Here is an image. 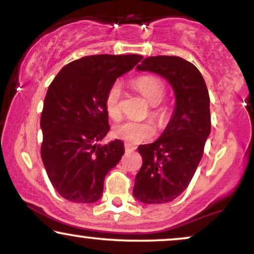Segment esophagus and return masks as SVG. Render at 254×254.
Returning <instances> with one entry per match:
<instances>
[{
	"label": "esophagus",
	"mask_w": 254,
	"mask_h": 254,
	"mask_svg": "<svg viewBox=\"0 0 254 254\" xmlns=\"http://www.w3.org/2000/svg\"><path fill=\"white\" fill-rule=\"evenodd\" d=\"M134 150H135V147H131V145L128 143L125 144V151L126 152H133Z\"/></svg>",
	"instance_id": "1"
}]
</instances>
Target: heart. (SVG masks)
<instances>
[{
	"label": "heart",
	"instance_id": "heart-1",
	"mask_svg": "<svg viewBox=\"0 0 254 254\" xmlns=\"http://www.w3.org/2000/svg\"><path fill=\"white\" fill-rule=\"evenodd\" d=\"M133 85L151 105L149 116L156 121L158 126H164L169 119L168 106L161 105L165 97V85L161 78L154 75H143L133 79ZM121 98L123 89L120 83H113L107 90L105 96V110L111 119L118 120L121 118ZM113 134L117 138L131 144L145 142L155 135V126L151 121H125L113 128Z\"/></svg>",
	"mask_w": 254,
	"mask_h": 254
}]
</instances>
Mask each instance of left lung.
Listing matches in <instances>:
<instances>
[{
	"instance_id": "left-lung-1",
	"label": "left lung",
	"mask_w": 254,
	"mask_h": 254,
	"mask_svg": "<svg viewBox=\"0 0 254 254\" xmlns=\"http://www.w3.org/2000/svg\"><path fill=\"white\" fill-rule=\"evenodd\" d=\"M137 70L163 76L175 90L176 107L168 127L154 143L137 148L142 166L134 196L144 203H166L187 189L210 134L209 93L197 68L179 57H149Z\"/></svg>"
}]
</instances>
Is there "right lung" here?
<instances>
[{"label":"right lung","mask_w":254,"mask_h":254,"mask_svg":"<svg viewBox=\"0 0 254 254\" xmlns=\"http://www.w3.org/2000/svg\"><path fill=\"white\" fill-rule=\"evenodd\" d=\"M143 57L89 55L65 64L48 86L41 112V159L52 185L72 202L100 199L104 179L124 155V143L98 142L109 133L107 90Z\"/></svg>","instance_id":"right-lung-1"}]
</instances>
